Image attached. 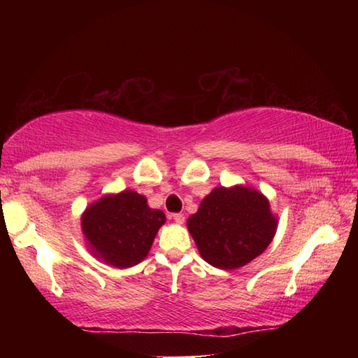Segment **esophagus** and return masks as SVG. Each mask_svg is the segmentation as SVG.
Segmentation results:
<instances>
[{
	"label": "esophagus",
	"mask_w": 358,
	"mask_h": 358,
	"mask_svg": "<svg viewBox=\"0 0 358 358\" xmlns=\"http://www.w3.org/2000/svg\"><path fill=\"white\" fill-rule=\"evenodd\" d=\"M172 217H173V221L178 222V224H183L185 222V215H181V213H173Z\"/></svg>",
	"instance_id": "obj_1"
}]
</instances>
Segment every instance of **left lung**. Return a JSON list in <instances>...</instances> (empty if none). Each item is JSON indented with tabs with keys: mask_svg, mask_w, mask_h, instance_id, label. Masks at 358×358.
Returning <instances> with one entry per match:
<instances>
[{
	"mask_svg": "<svg viewBox=\"0 0 358 358\" xmlns=\"http://www.w3.org/2000/svg\"><path fill=\"white\" fill-rule=\"evenodd\" d=\"M186 226L205 262L234 270L266 250L276 234L278 220L262 192L237 185L215 187Z\"/></svg>",
	"mask_w": 358,
	"mask_h": 358,
	"instance_id": "1",
	"label": "left lung"
}]
</instances>
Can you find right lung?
Returning <instances> with one entry per match:
<instances>
[{"label": "right lung", "instance_id": "1", "mask_svg": "<svg viewBox=\"0 0 358 358\" xmlns=\"http://www.w3.org/2000/svg\"><path fill=\"white\" fill-rule=\"evenodd\" d=\"M80 221L93 256L117 268H128L147 257L166 215L150 208L145 196L126 189L93 202Z\"/></svg>", "mask_w": 358, "mask_h": 358}]
</instances>
